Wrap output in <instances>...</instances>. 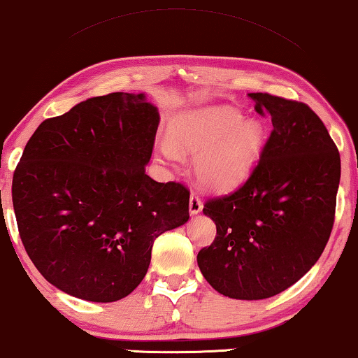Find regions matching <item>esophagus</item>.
I'll return each mask as SVG.
<instances>
[{
	"instance_id": "esophagus-1",
	"label": "esophagus",
	"mask_w": 358,
	"mask_h": 358,
	"mask_svg": "<svg viewBox=\"0 0 358 358\" xmlns=\"http://www.w3.org/2000/svg\"><path fill=\"white\" fill-rule=\"evenodd\" d=\"M203 210V203L196 193L189 194V213L192 215H198Z\"/></svg>"
}]
</instances>
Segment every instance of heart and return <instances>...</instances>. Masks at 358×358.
<instances>
[{
	"label": "heart",
	"instance_id": "heart-1",
	"mask_svg": "<svg viewBox=\"0 0 358 358\" xmlns=\"http://www.w3.org/2000/svg\"><path fill=\"white\" fill-rule=\"evenodd\" d=\"M171 138L160 152L169 162H178L182 150L198 153L194 175L203 187L226 192L250 176L264 148L266 134L259 120H243L231 107L200 108L176 117Z\"/></svg>",
	"mask_w": 358,
	"mask_h": 358
}]
</instances>
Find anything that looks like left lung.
<instances>
[{"label":"left lung","instance_id":"1","mask_svg":"<svg viewBox=\"0 0 358 358\" xmlns=\"http://www.w3.org/2000/svg\"><path fill=\"white\" fill-rule=\"evenodd\" d=\"M273 132L250 178L211 198L203 213L216 238L198 252L210 286L231 299L259 301L296 284L322 255L336 216L341 155L309 106L255 92Z\"/></svg>","mask_w":358,"mask_h":358}]
</instances>
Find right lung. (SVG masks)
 Wrapping results in <instances>:
<instances>
[{
    "label": "right lung",
    "mask_w": 358,
    "mask_h": 358,
    "mask_svg": "<svg viewBox=\"0 0 358 358\" xmlns=\"http://www.w3.org/2000/svg\"><path fill=\"white\" fill-rule=\"evenodd\" d=\"M145 94L90 97L44 120L13 175L24 250L48 282L90 302L129 296L153 241L189 218V192L145 173L158 129Z\"/></svg>",
    "instance_id": "obj_1"
}]
</instances>
